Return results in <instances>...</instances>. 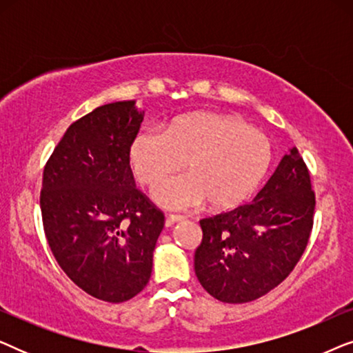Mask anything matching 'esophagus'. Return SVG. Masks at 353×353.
I'll return each mask as SVG.
<instances>
[{"label":"esophagus","instance_id":"34e87169","mask_svg":"<svg viewBox=\"0 0 353 353\" xmlns=\"http://www.w3.org/2000/svg\"><path fill=\"white\" fill-rule=\"evenodd\" d=\"M183 220H185V216H183V215H178V214L167 215L168 223H178V221H183Z\"/></svg>","mask_w":353,"mask_h":353}]
</instances>
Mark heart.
<instances>
[{"instance_id": "heart-1", "label": "heart", "mask_w": 353, "mask_h": 353, "mask_svg": "<svg viewBox=\"0 0 353 353\" xmlns=\"http://www.w3.org/2000/svg\"><path fill=\"white\" fill-rule=\"evenodd\" d=\"M187 163L190 173L171 177L152 190L157 204L186 210L205 199L212 209H231L248 199L273 162L270 139L243 119L192 112L165 130L144 128L130 146V163L143 185H154Z\"/></svg>"}]
</instances>
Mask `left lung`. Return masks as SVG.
I'll use <instances>...</instances> for the list:
<instances>
[{"label":"left lung","mask_w":353,"mask_h":353,"mask_svg":"<svg viewBox=\"0 0 353 353\" xmlns=\"http://www.w3.org/2000/svg\"><path fill=\"white\" fill-rule=\"evenodd\" d=\"M315 192L297 148L279 162L252 202L202 219L196 276L212 297L245 303L289 276L313 228Z\"/></svg>","instance_id":"left-lung-1"}]
</instances>
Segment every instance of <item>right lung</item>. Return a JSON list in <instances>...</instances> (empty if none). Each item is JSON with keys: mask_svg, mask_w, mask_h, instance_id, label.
I'll list each match as a JSON object with an SVG mask.
<instances>
[{"mask_svg": "<svg viewBox=\"0 0 353 353\" xmlns=\"http://www.w3.org/2000/svg\"><path fill=\"white\" fill-rule=\"evenodd\" d=\"M134 101L96 108L70 125L43 170L40 207L51 252L86 294L125 302L146 286L163 214L134 185Z\"/></svg>", "mask_w": 353, "mask_h": 353, "instance_id": "add662e5", "label": "right lung"}]
</instances>
